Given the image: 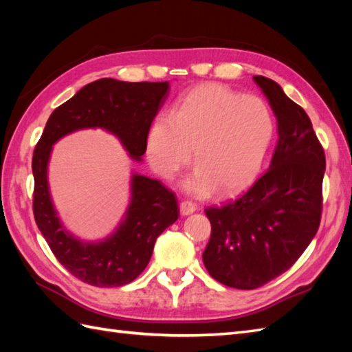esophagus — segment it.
<instances>
[{"instance_id":"obj_1","label":"esophagus","mask_w":352,"mask_h":352,"mask_svg":"<svg viewBox=\"0 0 352 352\" xmlns=\"http://www.w3.org/2000/svg\"><path fill=\"white\" fill-rule=\"evenodd\" d=\"M197 210V204L192 203V201H183V203L180 204V212L182 214H190Z\"/></svg>"}]
</instances>
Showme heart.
Returning <instances> with one entry per match:
<instances>
[{
	"mask_svg": "<svg viewBox=\"0 0 352 352\" xmlns=\"http://www.w3.org/2000/svg\"><path fill=\"white\" fill-rule=\"evenodd\" d=\"M274 134L267 104L219 83L201 85L178 101L170 113L154 119L146 139L153 169L174 178L190 162L188 188L231 195L250 186L263 164Z\"/></svg>",
	"mask_w": 352,
	"mask_h": 352,
	"instance_id": "obj_1",
	"label": "heart"
}]
</instances>
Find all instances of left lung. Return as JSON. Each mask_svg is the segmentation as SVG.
<instances>
[{"label": "left lung", "instance_id": "obj_1", "mask_svg": "<svg viewBox=\"0 0 352 352\" xmlns=\"http://www.w3.org/2000/svg\"><path fill=\"white\" fill-rule=\"evenodd\" d=\"M278 124L269 169L241 197L207 207L212 234L203 260L216 281L257 289L286 272L318 233L324 148L309 115L263 76L254 77Z\"/></svg>", "mask_w": 352, "mask_h": 352}]
</instances>
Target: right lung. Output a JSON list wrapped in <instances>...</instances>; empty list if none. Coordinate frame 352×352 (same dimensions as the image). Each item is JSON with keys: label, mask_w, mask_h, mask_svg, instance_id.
<instances>
[{"label": "right lung", "mask_w": 352, "mask_h": 352, "mask_svg": "<svg viewBox=\"0 0 352 352\" xmlns=\"http://www.w3.org/2000/svg\"><path fill=\"white\" fill-rule=\"evenodd\" d=\"M168 94V81H92L52 111L36 144L32 169L37 228L66 271L91 286L118 287L136 280L153 256L157 237L180 216L178 201L159 180L133 175L131 203L116 233L98 243L80 242L62 227L51 203L47 183L51 146L68 133L101 126L115 133L133 159L140 160L153 119Z\"/></svg>", "instance_id": "1"}]
</instances>
